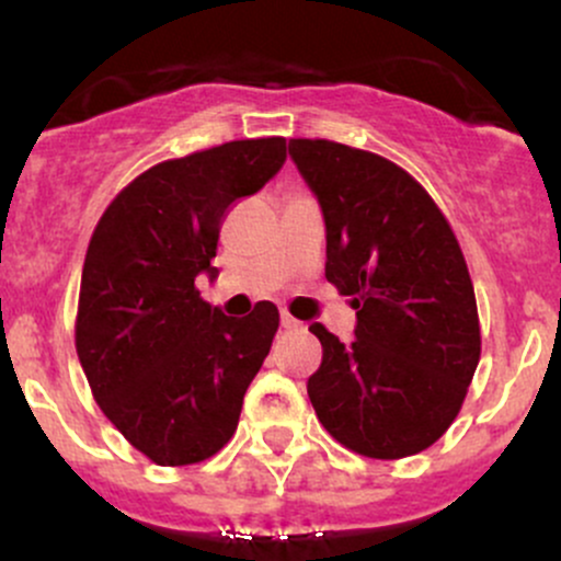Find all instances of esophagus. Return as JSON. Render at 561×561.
I'll return each instance as SVG.
<instances>
[{"label":"esophagus","mask_w":561,"mask_h":561,"mask_svg":"<svg viewBox=\"0 0 561 561\" xmlns=\"http://www.w3.org/2000/svg\"><path fill=\"white\" fill-rule=\"evenodd\" d=\"M282 327H285V330H300V321L298 319H293L289 317V313H282Z\"/></svg>","instance_id":"esophagus-1"}]
</instances>
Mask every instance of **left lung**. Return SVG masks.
<instances>
[{
	"label": "left lung",
	"mask_w": 561,
	"mask_h": 561,
	"mask_svg": "<svg viewBox=\"0 0 561 561\" xmlns=\"http://www.w3.org/2000/svg\"><path fill=\"white\" fill-rule=\"evenodd\" d=\"M327 229V279L356 308V337L321 324L308 398L334 440L371 459L420 454L450 427L480 362L465 255L420 182L375 152L289 139Z\"/></svg>",
	"instance_id": "left-lung-1"
}]
</instances>
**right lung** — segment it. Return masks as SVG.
Returning <instances> with one entry per match:
<instances>
[{"label": "right lung", "instance_id": "1", "mask_svg": "<svg viewBox=\"0 0 561 561\" xmlns=\"http://www.w3.org/2000/svg\"><path fill=\"white\" fill-rule=\"evenodd\" d=\"M287 160V139H242L152 165L96 224L81 274L76 351L94 401L160 467L208 459L234 435L242 398L279 327L274 302L227 317L199 298L218 229Z\"/></svg>", "mask_w": 561, "mask_h": 561}]
</instances>
